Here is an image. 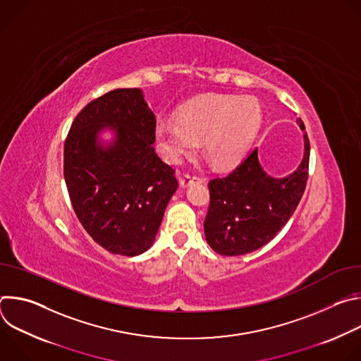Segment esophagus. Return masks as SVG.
<instances>
[{
    "label": "esophagus",
    "mask_w": 361,
    "mask_h": 361,
    "mask_svg": "<svg viewBox=\"0 0 361 361\" xmlns=\"http://www.w3.org/2000/svg\"><path fill=\"white\" fill-rule=\"evenodd\" d=\"M192 181H200V183H204V178L202 177H197V176H190V174H185L181 180H180V185L183 188L188 187Z\"/></svg>",
    "instance_id": "obj_1"
}]
</instances>
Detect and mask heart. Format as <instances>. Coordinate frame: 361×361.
<instances>
[{
    "instance_id": "heart-1",
    "label": "heart",
    "mask_w": 361,
    "mask_h": 361,
    "mask_svg": "<svg viewBox=\"0 0 361 361\" xmlns=\"http://www.w3.org/2000/svg\"><path fill=\"white\" fill-rule=\"evenodd\" d=\"M262 117L255 98L207 94L190 99L178 118L160 120L154 141L166 161L180 163L202 140L205 156L217 167H231L244 156Z\"/></svg>"
}]
</instances>
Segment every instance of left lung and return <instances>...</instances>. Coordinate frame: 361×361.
I'll return each instance as SVG.
<instances>
[{"mask_svg":"<svg viewBox=\"0 0 361 361\" xmlns=\"http://www.w3.org/2000/svg\"><path fill=\"white\" fill-rule=\"evenodd\" d=\"M297 124L304 130L302 121ZM304 156L295 171L276 178L260 161L257 147L228 176L209 183L210 207L204 221L209 245L221 255L259 250L287 224L305 190L310 142L304 133Z\"/></svg>","mask_w":361,"mask_h":361,"instance_id":"left-lung-1","label":"left lung"}]
</instances>
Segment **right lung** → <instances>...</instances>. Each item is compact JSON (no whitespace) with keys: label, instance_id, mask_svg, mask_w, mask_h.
Here are the masks:
<instances>
[{"label":"right lung","instance_id":"add662e5","mask_svg":"<svg viewBox=\"0 0 361 361\" xmlns=\"http://www.w3.org/2000/svg\"><path fill=\"white\" fill-rule=\"evenodd\" d=\"M156 116L140 88H118L91 101L64 144V178L73 209L95 243L134 257L156 240L178 183L154 149ZM114 133L104 143L100 134Z\"/></svg>","mask_w":361,"mask_h":361}]
</instances>
